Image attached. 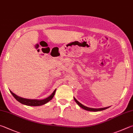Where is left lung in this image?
Segmentation results:
<instances>
[{"instance_id":"obj_1","label":"left lung","mask_w":133,"mask_h":133,"mask_svg":"<svg viewBox=\"0 0 133 133\" xmlns=\"http://www.w3.org/2000/svg\"><path fill=\"white\" fill-rule=\"evenodd\" d=\"M74 101H76V102L78 104V105L79 106V107H81V108L84 109V110H88V111H91V112H98V111H101V110H105V109H107L110 108V107H106V108H98V109H96V108H88V107H87L83 105V104H81L80 102H79L78 101H77L76 98L74 97Z\"/></svg>"}]
</instances>
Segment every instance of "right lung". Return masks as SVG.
<instances>
[{
  "label": "right lung",
  "mask_w": 133,
  "mask_h": 133,
  "mask_svg": "<svg viewBox=\"0 0 133 133\" xmlns=\"http://www.w3.org/2000/svg\"><path fill=\"white\" fill-rule=\"evenodd\" d=\"M56 89L55 90V91L53 92L52 94L50 96H48L46 98L43 99H30L24 98L16 95V94H14L12 91H10V93L12 94V95L14 96V98H15L17 101H18L19 102L22 103V104L27 106H32V107H37V106H41L43 105H45L49 102V101L52 99V98H54V96L55 95V92H56Z\"/></svg>",
  "instance_id": "right-lung-1"
}]
</instances>
